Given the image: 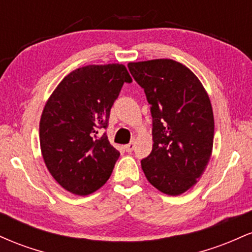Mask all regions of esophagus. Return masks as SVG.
Instances as JSON below:
<instances>
[{
	"instance_id": "34e87169",
	"label": "esophagus",
	"mask_w": 252,
	"mask_h": 252,
	"mask_svg": "<svg viewBox=\"0 0 252 252\" xmlns=\"http://www.w3.org/2000/svg\"><path fill=\"white\" fill-rule=\"evenodd\" d=\"M134 148H135L134 142H130V143L126 144V146H124V149H126V152H128V153H131L132 150H134Z\"/></svg>"
}]
</instances>
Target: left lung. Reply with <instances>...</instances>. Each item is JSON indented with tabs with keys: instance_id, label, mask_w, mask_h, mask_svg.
Wrapping results in <instances>:
<instances>
[{
	"instance_id": "8db88e82",
	"label": "left lung",
	"mask_w": 252,
	"mask_h": 252,
	"mask_svg": "<svg viewBox=\"0 0 252 252\" xmlns=\"http://www.w3.org/2000/svg\"><path fill=\"white\" fill-rule=\"evenodd\" d=\"M128 68L153 118V149L141 161L144 175L162 193L181 194L196 184L212 153L210 98L195 74L172 59L129 63Z\"/></svg>"
}]
</instances>
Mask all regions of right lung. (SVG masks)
Masks as SVG:
<instances>
[{"instance_id": "add662e5", "label": "right lung", "mask_w": 252, "mask_h": 252, "mask_svg": "<svg viewBox=\"0 0 252 252\" xmlns=\"http://www.w3.org/2000/svg\"><path fill=\"white\" fill-rule=\"evenodd\" d=\"M131 82L121 63L89 65L63 78L46 103L39 128L42 158L68 192L91 194L111 175L120 152L100 134L123 84Z\"/></svg>"}]
</instances>
